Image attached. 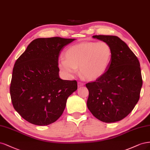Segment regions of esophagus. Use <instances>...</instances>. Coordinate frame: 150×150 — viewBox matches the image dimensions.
I'll return each mask as SVG.
<instances>
[{
	"mask_svg": "<svg viewBox=\"0 0 150 150\" xmlns=\"http://www.w3.org/2000/svg\"><path fill=\"white\" fill-rule=\"evenodd\" d=\"M83 85H84V83H82V82H79V83H78V86H79V87H80V86H83Z\"/></svg>",
	"mask_w": 150,
	"mask_h": 150,
	"instance_id": "34e87169",
	"label": "esophagus"
}]
</instances>
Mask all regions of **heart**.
<instances>
[{
	"label": "heart",
	"instance_id": "1",
	"mask_svg": "<svg viewBox=\"0 0 150 150\" xmlns=\"http://www.w3.org/2000/svg\"><path fill=\"white\" fill-rule=\"evenodd\" d=\"M112 50L105 42H83L70 47L61 59L59 67L69 76L76 73L88 80H96L107 71L112 59Z\"/></svg>",
	"mask_w": 150,
	"mask_h": 150
}]
</instances>
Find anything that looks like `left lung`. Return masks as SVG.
Segmentation results:
<instances>
[{
    "label": "left lung",
    "instance_id": "1",
    "mask_svg": "<svg viewBox=\"0 0 150 150\" xmlns=\"http://www.w3.org/2000/svg\"><path fill=\"white\" fill-rule=\"evenodd\" d=\"M93 38L107 43L113 55L107 71L86 84L89 91L86 105L101 122H118L132 112L139 100L143 84L139 62L118 37L99 35Z\"/></svg>",
    "mask_w": 150,
    "mask_h": 150
}]
</instances>
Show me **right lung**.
Segmentation results:
<instances>
[{
    "label": "right lung",
    "instance_id": "add662e5",
    "mask_svg": "<svg viewBox=\"0 0 150 150\" xmlns=\"http://www.w3.org/2000/svg\"><path fill=\"white\" fill-rule=\"evenodd\" d=\"M75 38H38L33 40L14 65L10 93L13 107L33 125L55 122L67 98L77 90L76 80H62L58 67L60 52Z\"/></svg>",
    "mask_w": 150,
    "mask_h": 150
}]
</instances>
